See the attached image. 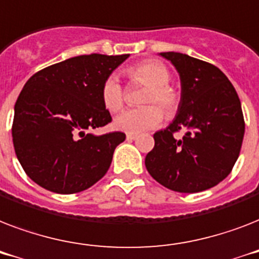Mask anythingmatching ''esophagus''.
Wrapping results in <instances>:
<instances>
[{
	"mask_svg": "<svg viewBox=\"0 0 259 259\" xmlns=\"http://www.w3.org/2000/svg\"><path fill=\"white\" fill-rule=\"evenodd\" d=\"M134 138H137V134H136V133H127V134H126V140H127V141H133Z\"/></svg>",
	"mask_w": 259,
	"mask_h": 259,
	"instance_id": "obj_1",
	"label": "esophagus"
}]
</instances>
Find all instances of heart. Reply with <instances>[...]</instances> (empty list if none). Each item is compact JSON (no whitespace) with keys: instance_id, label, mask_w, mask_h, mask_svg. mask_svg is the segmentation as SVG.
<instances>
[{"instance_id":"1","label":"heart","mask_w":259,"mask_h":259,"mask_svg":"<svg viewBox=\"0 0 259 259\" xmlns=\"http://www.w3.org/2000/svg\"><path fill=\"white\" fill-rule=\"evenodd\" d=\"M127 75L132 80L148 86L144 97L145 107L130 109L121 113L114 119L118 130L127 133H140L156 129L162 123L164 114L173 115L180 106V94L169 86L170 72L164 63L158 60H145L129 68ZM102 102L110 113H117L125 105V93L115 75H110L102 84ZM160 105L159 109L155 105Z\"/></svg>"}]
</instances>
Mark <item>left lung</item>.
<instances>
[{
    "label": "left lung",
    "mask_w": 259,
    "mask_h": 259,
    "mask_svg": "<svg viewBox=\"0 0 259 259\" xmlns=\"http://www.w3.org/2000/svg\"><path fill=\"white\" fill-rule=\"evenodd\" d=\"M176 67L181 99L176 118L154 133L146 154L150 176L183 193L205 191L225 180L237 162L245 134L241 101L227 76L211 63L179 52H161ZM181 128L187 133L177 140Z\"/></svg>",
    "instance_id": "obj_1"
}]
</instances>
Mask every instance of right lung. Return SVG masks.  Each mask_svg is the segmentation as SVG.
Instances as JSON below:
<instances>
[{
	"label": "right lung",
	"instance_id": "right-lung-1",
	"mask_svg": "<svg viewBox=\"0 0 259 259\" xmlns=\"http://www.w3.org/2000/svg\"><path fill=\"white\" fill-rule=\"evenodd\" d=\"M129 55L75 56L42 68L25 83L14 105V152L22 169L42 188L76 193L109 170L125 133L94 136L111 122L102 84Z\"/></svg>",
	"mask_w": 259,
	"mask_h": 259
}]
</instances>
